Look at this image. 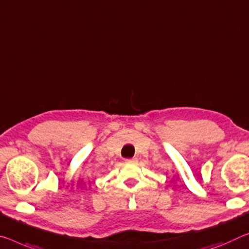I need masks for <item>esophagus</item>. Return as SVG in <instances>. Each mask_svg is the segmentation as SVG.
<instances>
[{
    "label": "esophagus",
    "instance_id": "1",
    "mask_svg": "<svg viewBox=\"0 0 249 249\" xmlns=\"http://www.w3.org/2000/svg\"><path fill=\"white\" fill-rule=\"evenodd\" d=\"M125 161H126V163H129V164H135L137 160L136 159H131V160H126Z\"/></svg>",
    "mask_w": 249,
    "mask_h": 249
}]
</instances>
